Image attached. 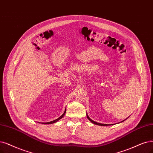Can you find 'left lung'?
<instances>
[{
    "instance_id": "left-lung-1",
    "label": "left lung",
    "mask_w": 153,
    "mask_h": 153,
    "mask_svg": "<svg viewBox=\"0 0 153 153\" xmlns=\"http://www.w3.org/2000/svg\"><path fill=\"white\" fill-rule=\"evenodd\" d=\"M86 115H87V118H88V119L91 122V123H93V124H95V125H98V126H111V125H114V124H104V123H98V122H94V120H93L92 119H91V118H90L89 117V116H88V114L86 113ZM127 119V118H126ZM124 120H123V121H122L121 122H123Z\"/></svg>"
}]
</instances>
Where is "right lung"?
I'll use <instances>...</instances> for the list:
<instances>
[{
	"instance_id": "obj_1",
	"label": "right lung",
	"mask_w": 153,
	"mask_h": 153,
	"mask_svg": "<svg viewBox=\"0 0 153 153\" xmlns=\"http://www.w3.org/2000/svg\"><path fill=\"white\" fill-rule=\"evenodd\" d=\"M65 112H66V108H65V111H64V114H62V115L59 118H56V120H53V121H51V122H45V123L42 122V123H43V124H52V123H55V122H58L60 119H61V118L65 115Z\"/></svg>"
}]
</instances>
